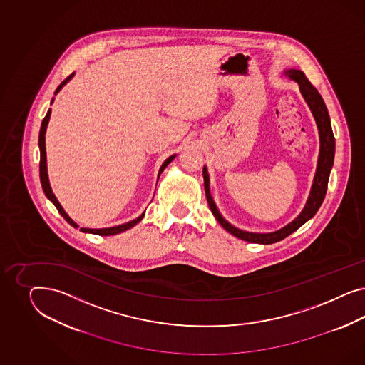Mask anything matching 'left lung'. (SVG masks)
Returning a JSON list of instances; mask_svg holds the SVG:
<instances>
[{"label": "left lung", "instance_id": "obj_1", "mask_svg": "<svg viewBox=\"0 0 365 365\" xmlns=\"http://www.w3.org/2000/svg\"><path fill=\"white\" fill-rule=\"evenodd\" d=\"M282 75H285L287 78L299 84V92H301L304 100L307 101L310 112L316 120L317 128H319V136H320V153H319V159H317L316 174H314L313 183L310 187L309 197L307 199V203L299 215L293 221L289 222L287 226L272 232H245V230L232 226L230 222L226 221L222 217L214 199L211 197L209 171H207V167L203 166L205 192H206V198H207V203H209L212 215L215 217V220L226 232H229L234 237L243 240V241H247V242L262 243V245L278 242V241L287 238V235H290L292 232H296L305 222L309 221L310 218H313L314 214L320 209L322 200L325 198L328 180H329L333 160H334V136L331 131V118H329L327 106L321 98L319 91L310 84L305 73L299 69H292V68L285 69Z\"/></svg>", "mask_w": 365, "mask_h": 365}]
</instances>
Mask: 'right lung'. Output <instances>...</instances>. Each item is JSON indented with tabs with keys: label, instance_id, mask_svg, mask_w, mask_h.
I'll return each mask as SVG.
<instances>
[{
	"label": "right lung",
	"instance_id": "obj_1",
	"mask_svg": "<svg viewBox=\"0 0 365 365\" xmlns=\"http://www.w3.org/2000/svg\"><path fill=\"white\" fill-rule=\"evenodd\" d=\"M75 76V72L71 75V76H68V78L57 87L56 89L55 95H57L61 88L66 86V83L71 80V78ZM55 101V98L52 99L51 101V104ZM51 112L52 110H48L46 112V116L44 118V120L41 123V128H40V135H38V147H40V180H41V186H43V190H44L45 195H46V198L49 199L53 205L56 206V209L58 210V212L64 217V220H66L69 225H72L75 229H78V225L76 222L73 221L68 214H66V210L63 209V206L60 205V202L57 200V198L55 197V194H53V191H52V187H51V183H49V178H48V168H46V150H45V133H46V127H48V123H49V119H51ZM177 156V154L171 155V156H168L166 160L163 162V165L160 166L159 168V173H158V179L160 177V174L163 173V170L166 168L173 160H174V158ZM144 214H145V210L143 211V214L140 215V217H138L136 220H133V221L127 222V223H124V225H119V226H115V227H106V229H87V227H81L80 230L83 232H91V234H98V235H115V234H120V232H125V230H130L131 227H133L135 225H138L139 222L143 220Z\"/></svg>",
	"mask_w": 365,
	"mask_h": 365
}]
</instances>
